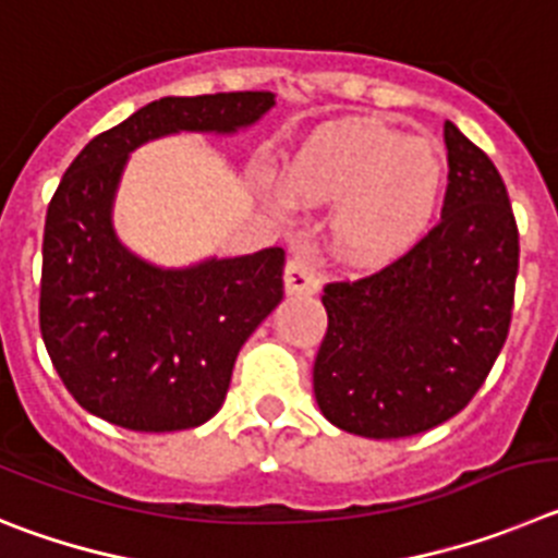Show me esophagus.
Wrapping results in <instances>:
<instances>
[{
  "label": "esophagus",
  "instance_id": "34e87169",
  "mask_svg": "<svg viewBox=\"0 0 558 558\" xmlns=\"http://www.w3.org/2000/svg\"><path fill=\"white\" fill-rule=\"evenodd\" d=\"M283 280L289 294H314V291L319 289V275H316V267L305 258V255H294V258L286 264Z\"/></svg>",
  "mask_w": 558,
  "mask_h": 558
}]
</instances>
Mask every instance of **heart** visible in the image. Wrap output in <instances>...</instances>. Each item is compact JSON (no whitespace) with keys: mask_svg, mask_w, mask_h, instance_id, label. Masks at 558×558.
<instances>
[{"mask_svg":"<svg viewBox=\"0 0 558 558\" xmlns=\"http://www.w3.org/2000/svg\"><path fill=\"white\" fill-rule=\"evenodd\" d=\"M275 189L280 214L336 205L333 250L350 264L375 267L398 258L434 222L448 160L436 142L375 122H348L316 133L286 163Z\"/></svg>","mask_w":558,"mask_h":558,"instance_id":"b5f03b06","label":"heart"}]
</instances>
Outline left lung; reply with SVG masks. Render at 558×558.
<instances>
[{"label":"left lung","mask_w":558,"mask_h":558,"mask_svg":"<svg viewBox=\"0 0 558 558\" xmlns=\"http://www.w3.org/2000/svg\"><path fill=\"white\" fill-rule=\"evenodd\" d=\"M441 219L400 258L325 283L314 395L336 428L403 439L459 414L504 350L520 235L500 172L445 122Z\"/></svg>","instance_id":"8db88e82"}]
</instances>
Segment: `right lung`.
<instances>
[{
  "label": "right lung",
  "instance_id": "obj_1",
  "mask_svg": "<svg viewBox=\"0 0 558 558\" xmlns=\"http://www.w3.org/2000/svg\"><path fill=\"white\" fill-rule=\"evenodd\" d=\"M269 92L163 97L85 144L47 208L38 319L60 380L85 411L142 434L197 428L228 395L235 355L283 300L280 247L160 269L110 222L128 155L160 135L235 133Z\"/></svg>",
  "mask_w": 558,
  "mask_h": 558
}]
</instances>
